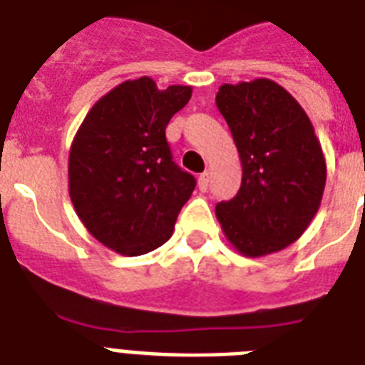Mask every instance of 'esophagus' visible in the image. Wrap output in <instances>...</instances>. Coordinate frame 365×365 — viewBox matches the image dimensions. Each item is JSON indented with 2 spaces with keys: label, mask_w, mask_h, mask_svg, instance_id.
<instances>
[{
  "label": "esophagus",
  "mask_w": 365,
  "mask_h": 365,
  "mask_svg": "<svg viewBox=\"0 0 365 365\" xmlns=\"http://www.w3.org/2000/svg\"><path fill=\"white\" fill-rule=\"evenodd\" d=\"M208 183H210V174L208 172H202L199 176V189L200 191H206L208 189Z\"/></svg>",
  "instance_id": "obj_1"
}]
</instances>
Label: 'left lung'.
Instances as JSON below:
<instances>
[{"label": "left lung", "instance_id": "1", "mask_svg": "<svg viewBox=\"0 0 365 365\" xmlns=\"http://www.w3.org/2000/svg\"><path fill=\"white\" fill-rule=\"evenodd\" d=\"M216 106L242 165L239 193L216 206L223 235L246 257L299 239L320 208L326 159L299 102L271 79L222 85Z\"/></svg>", "mask_w": 365, "mask_h": 365}]
</instances>
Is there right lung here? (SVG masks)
<instances>
[{
    "mask_svg": "<svg viewBox=\"0 0 365 365\" xmlns=\"http://www.w3.org/2000/svg\"><path fill=\"white\" fill-rule=\"evenodd\" d=\"M183 85L160 91L151 77L117 85L91 108L70 149L68 187L94 239L142 255L172 237L195 178L172 160L166 125L191 98Z\"/></svg>",
    "mask_w": 365,
    "mask_h": 365,
    "instance_id": "right-lung-1",
    "label": "right lung"
}]
</instances>
